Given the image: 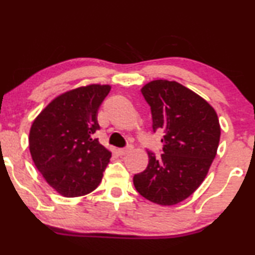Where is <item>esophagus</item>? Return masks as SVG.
Returning a JSON list of instances; mask_svg holds the SVG:
<instances>
[{
    "instance_id": "obj_1",
    "label": "esophagus",
    "mask_w": 255,
    "mask_h": 255,
    "mask_svg": "<svg viewBox=\"0 0 255 255\" xmlns=\"http://www.w3.org/2000/svg\"><path fill=\"white\" fill-rule=\"evenodd\" d=\"M131 149H133V146H127L126 147V148H120V149H118V153L120 155H126L127 154V153H129Z\"/></svg>"
}]
</instances>
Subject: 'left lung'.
<instances>
[{"label": "left lung", "instance_id": "8db88e82", "mask_svg": "<svg viewBox=\"0 0 255 255\" xmlns=\"http://www.w3.org/2000/svg\"><path fill=\"white\" fill-rule=\"evenodd\" d=\"M141 93L151 107L153 131L164 136L160 158L148 152V165L134 176V186L153 203L174 205L208 174L220 142L219 118L204 98L174 81H152Z\"/></svg>", "mask_w": 255, "mask_h": 255}]
</instances>
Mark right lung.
Returning a JSON list of instances; mask_svg holds the SVG:
<instances>
[{"label": "right lung", "mask_w": 255, "mask_h": 255, "mask_svg": "<svg viewBox=\"0 0 255 255\" xmlns=\"http://www.w3.org/2000/svg\"><path fill=\"white\" fill-rule=\"evenodd\" d=\"M110 85L90 84L59 95L33 121L29 152L51 188L64 197L90 194L112 158L94 139L97 113Z\"/></svg>", "instance_id": "obj_1"}]
</instances>
